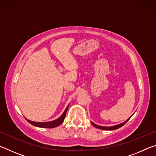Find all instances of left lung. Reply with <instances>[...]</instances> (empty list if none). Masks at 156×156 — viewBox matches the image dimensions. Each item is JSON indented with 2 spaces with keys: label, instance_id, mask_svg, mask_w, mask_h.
<instances>
[{
  "label": "left lung",
  "instance_id": "left-lung-1",
  "mask_svg": "<svg viewBox=\"0 0 156 156\" xmlns=\"http://www.w3.org/2000/svg\"><path fill=\"white\" fill-rule=\"evenodd\" d=\"M130 118H131V117L129 118H128V119L126 120L125 122H124L122 124H120V125H115V126H101L97 125H96V124H94L93 122H91V124H92V125H93V126H95V127H96L98 129H103V130H115V129H117L118 128L121 127V126H122L126 122H128L129 120L130 119Z\"/></svg>",
  "mask_w": 156,
  "mask_h": 156
}]
</instances>
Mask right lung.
I'll list each match as a JSON object with an SVG mask.
<instances>
[{
    "label": "right lung",
    "mask_w": 156,
    "mask_h": 156,
    "mask_svg": "<svg viewBox=\"0 0 156 156\" xmlns=\"http://www.w3.org/2000/svg\"><path fill=\"white\" fill-rule=\"evenodd\" d=\"M69 105L66 108L65 112H63L62 115L60 116V118H58V119L55 120L54 121H51V122H33V121H31L30 120H27V118H25L28 122H30L31 125L36 126H38V127H42V128H54L56 127V126H59L60 125H61L62 123L63 120H64L65 115H66V113H67V111L68 109Z\"/></svg>",
    "instance_id": "right-lung-1"
}]
</instances>
